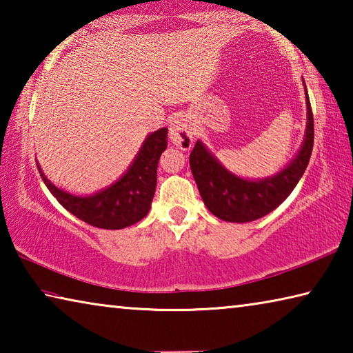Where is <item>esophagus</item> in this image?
Listing matches in <instances>:
<instances>
[{
  "instance_id": "esophagus-1",
  "label": "esophagus",
  "mask_w": 353,
  "mask_h": 353,
  "mask_svg": "<svg viewBox=\"0 0 353 353\" xmlns=\"http://www.w3.org/2000/svg\"><path fill=\"white\" fill-rule=\"evenodd\" d=\"M170 139L177 148L188 151L193 145L194 129L190 119L185 115H177L172 118L170 124Z\"/></svg>"
}]
</instances>
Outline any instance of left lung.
Returning a JSON list of instances; mask_svg holds the SVG:
<instances>
[{"label":"left lung","instance_id":"8db88e82","mask_svg":"<svg viewBox=\"0 0 353 353\" xmlns=\"http://www.w3.org/2000/svg\"><path fill=\"white\" fill-rule=\"evenodd\" d=\"M305 94V139L292 162L276 176L261 181H248L238 177L218 162L216 157L204 146V143L196 141L190 154V168L202 201L214 216L229 223H249L276 210L291 194L307 170L314 143L313 112L308 93Z\"/></svg>","mask_w":353,"mask_h":353}]
</instances>
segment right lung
<instances>
[{
	"mask_svg": "<svg viewBox=\"0 0 353 353\" xmlns=\"http://www.w3.org/2000/svg\"><path fill=\"white\" fill-rule=\"evenodd\" d=\"M168 146V129L162 128L146 137L132 165L110 187L92 196H74L48 181L39 166V172L48 190L59 204L83 223L99 229H124L146 216L157 185V165Z\"/></svg>",
	"mask_w": 353,
	"mask_h": 353,
	"instance_id": "obj_1",
	"label": "right lung"
}]
</instances>
